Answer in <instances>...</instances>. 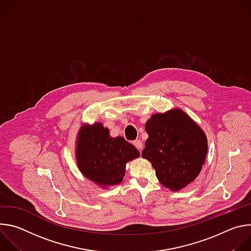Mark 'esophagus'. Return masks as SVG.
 <instances>
[{"label": "esophagus", "mask_w": 251, "mask_h": 251, "mask_svg": "<svg viewBox=\"0 0 251 251\" xmlns=\"http://www.w3.org/2000/svg\"><path fill=\"white\" fill-rule=\"evenodd\" d=\"M133 144H134V146L139 150V152L142 151V149H143V143L141 142V140H135V141L133 142Z\"/></svg>", "instance_id": "34e87169"}]
</instances>
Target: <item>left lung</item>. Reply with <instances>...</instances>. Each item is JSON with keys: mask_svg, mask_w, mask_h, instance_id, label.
I'll list each match as a JSON object with an SVG mask.
<instances>
[{"mask_svg": "<svg viewBox=\"0 0 251 251\" xmlns=\"http://www.w3.org/2000/svg\"><path fill=\"white\" fill-rule=\"evenodd\" d=\"M148 139L142 157L151 162L160 183L180 191L199 176L207 153L201 127L181 109L157 113L146 122Z\"/></svg>", "mask_w": 251, "mask_h": 251, "instance_id": "8db88e82", "label": "left lung"}]
</instances>
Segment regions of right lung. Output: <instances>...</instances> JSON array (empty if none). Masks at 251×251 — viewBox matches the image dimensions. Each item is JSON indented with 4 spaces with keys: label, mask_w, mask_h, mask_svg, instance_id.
Returning <instances> with one entry per match:
<instances>
[{
    "label": "right lung",
    "mask_w": 251,
    "mask_h": 251,
    "mask_svg": "<svg viewBox=\"0 0 251 251\" xmlns=\"http://www.w3.org/2000/svg\"><path fill=\"white\" fill-rule=\"evenodd\" d=\"M76 163L82 175L101 188L119 185L127 162L140 156L123 137L112 138L101 123L83 125L76 141Z\"/></svg>",
    "instance_id": "add662e5"
}]
</instances>
